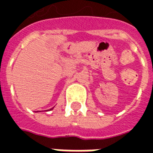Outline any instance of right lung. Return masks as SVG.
<instances>
[{
	"label": "right lung",
	"instance_id": "add662e5",
	"mask_svg": "<svg viewBox=\"0 0 153 153\" xmlns=\"http://www.w3.org/2000/svg\"><path fill=\"white\" fill-rule=\"evenodd\" d=\"M50 110H51V109H50Z\"/></svg>",
	"mask_w": 153,
	"mask_h": 153
}]
</instances>
